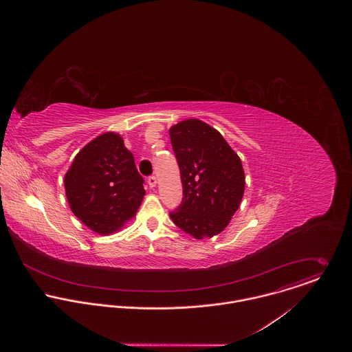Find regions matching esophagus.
I'll use <instances>...</instances> for the list:
<instances>
[{
	"instance_id": "obj_1",
	"label": "esophagus",
	"mask_w": 352,
	"mask_h": 352,
	"mask_svg": "<svg viewBox=\"0 0 352 352\" xmlns=\"http://www.w3.org/2000/svg\"><path fill=\"white\" fill-rule=\"evenodd\" d=\"M148 184H149L151 188H154V187L157 186V177H155V176H151V177L148 179Z\"/></svg>"
}]
</instances>
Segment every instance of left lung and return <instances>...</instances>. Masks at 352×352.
Here are the masks:
<instances>
[{
    "instance_id": "left-lung-1",
    "label": "left lung",
    "mask_w": 352,
    "mask_h": 352,
    "mask_svg": "<svg viewBox=\"0 0 352 352\" xmlns=\"http://www.w3.org/2000/svg\"><path fill=\"white\" fill-rule=\"evenodd\" d=\"M183 183V201L169 212L197 240L211 239L230 223L245 191L243 162L218 130L199 119L169 129Z\"/></svg>"
}]
</instances>
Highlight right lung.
Segmentation results:
<instances>
[{
	"mask_svg": "<svg viewBox=\"0 0 352 352\" xmlns=\"http://www.w3.org/2000/svg\"><path fill=\"white\" fill-rule=\"evenodd\" d=\"M63 182L73 214L101 236L119 232L133 219L146 194L131 151L113 131L78 151Z\"/></svg>",
	"mask_w": 352,
	"mask_h": 352,
	"instance_id": "right-lung-1",
	"label": "right lung"
}]
</instances>
